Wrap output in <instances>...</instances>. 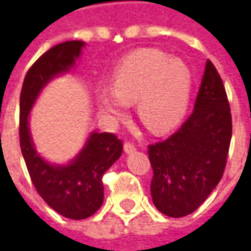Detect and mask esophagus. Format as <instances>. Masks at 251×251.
Instances as JSON below:
<instances>
[{
	"label": "esophagus",
	"mask_w": 251,
	"mask_h": 251,
	"mask_svg": "<svg viewBox=\"0 0 251 251\" xmlns=\"http://www.w3.org/2000/svg\"><path fill=\"white\" fill-rule=\"evenodd\" d=\"M124 151L126 153H131L136 151V145L133 144V142H125V145H124Z\"/></svg>",
	"instance_id": "esophagus-1"
}]
</instances>
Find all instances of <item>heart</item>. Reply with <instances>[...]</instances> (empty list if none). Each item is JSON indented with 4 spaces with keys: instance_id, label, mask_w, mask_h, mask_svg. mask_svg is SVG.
I'll return each mask as SVG.
<instances>
[{
    "instance_id": "1",
    "label": "heart",
    "mask_w": 251,
    "mask_h": 251,
    "mask_svg": "<svg viewBox=\"0 0 251 251\" xmlns=\"http://www.w3.org/2000/svg\"><path fill=\"white\" fill-rule=\"evenodd\" d=\"M192 72L187 63L156 48L131 52L113 75L111 90L97 95L100 113L110 124L124 121L127 104L148 129L164 133L177 125L188 109Z\"/></svg>"
}]
</instances>
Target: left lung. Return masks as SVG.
I'll list each match as a JSON object with an SVG mask.
<instances>
[{"mask_svg": "<svg viewBox=\"0 0 251 251\" xmlns=\"http://www.w3.org/2000/svg\"><path fill=\"white\" fill-rule=\"evenodd\" d=\"M231 133L226 88L207 60L192 114L167 140L148 147L151 192L160 212L181 218L199 208L223 176Z\"/></svg>", "mask_w": 251, "mask_h": 251, "instance_id": "left-lung-1", "label": "left lung"}]
</instances>
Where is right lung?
Listing matches in <instances>:
<instances>
[{
    "label": "right lung",
    "instance_id": "obj_1",
    "mask_svg": "<svg viewBox=\"0 0 251 251\" xmlns=\"http://www.w3.org/2000/svg\"><path fill=\"white\" fill-rule=\"evenodd\" d=\"M84 43L64 41L43 53L25 75L20 94V147L30 180L47 204L70 219H86L103 203V174L122 154V141L113 133H93L75 160L52 165L36 152L28 117L41 88L70 71Z\"/></svg>",
    "mask_w": 251,
    "mask_h": 251
}]
</instances>
